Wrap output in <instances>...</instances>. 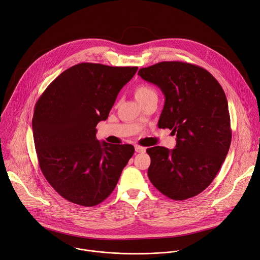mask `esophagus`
Wrapping results in <instances>:
<instances>
[{
    "instance_id": "obj_1",
    "label": "esophagus",
    "mask_w": 260,
    "mask_h": 260,
    "mask_svg": "<svg viewBox=\"0 0 260 260\" xmlns=\"http://www.w3.org/2000/svg\"><path fill=\"white\" fill-rule=\"evenodd\" d=\"M135 150L136 152L138 153H144L146 151V148L145 147H142L140 145H135Z\"/></svg>"
}]
</instances>
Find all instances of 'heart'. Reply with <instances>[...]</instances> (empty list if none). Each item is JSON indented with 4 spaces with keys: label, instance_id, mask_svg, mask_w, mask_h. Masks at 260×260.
Returning <instances> with one entry per match:
<instances>
[{
    "label": "heart",
    "instance_id": "b5f03b06",
    "mask_svg": "<svg viewBox=\"0 0 260 260\" xmlns=\"http://www.w3.org/2000/svg\"><path fill=\"white\" fill-rule=\"evenodd\" d=\"M154 95H156V91L149 85L140 84L135 89V96L139 103L145 101L146 99L150 98V96H154Z\"/></svg>",
    "mask_w": 260,
    "mask_h": 260
}]
</instances>
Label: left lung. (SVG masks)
I'll return each instance as SVG.
<instances>
[{
  "label": "left lung",
  "instance_id": "8db88e82",
  "mask_svg": "<svg viewBox=\"0 0 260 260\" xmlns=\"http://www.w3.org/2000/svg\"><path fill=\"white\" fill-rule=\"evenodd\" d=\"M138 75L157 85L166 96L159 128L172 129L176 148H148V177L166 197L184 201L212 183L232 142L225 93L211 74L196 64L161 61L139 70Z\"/></svg>",
  "mask_w": 260,
  "mask_h": 260
}]
</instances>
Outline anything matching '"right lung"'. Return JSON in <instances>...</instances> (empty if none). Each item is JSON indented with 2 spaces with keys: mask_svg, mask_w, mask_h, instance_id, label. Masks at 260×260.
<instances>
[{
  "mask_svg": "<svg viewBox=\"0 0 260 260\" xmlns=\"http://www.w3.org/2000/svg\"><path fill=\"white\" fill-rule=\"evenodd\" d=\"M137 67L82 62L63 71L36 103L31 121L40 169L67 201L104 202L135 152L133 145L100 142L96 124L108 118Z\"/></svg>",
  "mask_w": 260,
  "mask_h": 260,
  "instance_id": "1",
  "label": "right lung"
}]
</instances>
